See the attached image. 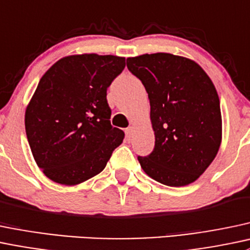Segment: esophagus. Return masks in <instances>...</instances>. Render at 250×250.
Returning a JSON list of instances; mask_svg holds the SVG:
<instances>
[{
  "label": "esophagus",
  "instance_id": "34e87169",
  "mask_svg": "<svg viewBox=\"0 0 250 250\" xmlns=\"http://www.w3.org/2000/svg\"><path fill=\"white\" fill-rule=\"evenodd\" d=\"M133 134H134V127H128L127 129H125V138H127L128 141L132 140Z\"/></svg>",
  "mask_w": 250,
  "mask_h": 250
}]
</instances>
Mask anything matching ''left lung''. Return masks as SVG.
<instances>
[{
  "label": "left lung",
  "instance_id": "left-lung-1",
  "mask_svg": "<svg viewBox=\"0 0 250 250\" xmlns=\"http://www.w3.org/2000/svg\"><path fill=\"white\" fill-rule=\"evenodd\" d=\"M148 93L154 149L138 157L162 185L183 187L209 167L222 143L220 102L213 83L193 60L167 52L127 59Z\"/></svg>",
  "mask_w": 250,
  "mask_h": 250
}]
</instances>
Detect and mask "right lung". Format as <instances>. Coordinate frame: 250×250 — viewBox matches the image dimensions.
Returning <instances> with one entry per match:
<instances>
[{
    "label": "right lung",
    "instance_id": "obj_1",
    "mask_svg": "<svg viewBox=\"0 0 250 250\" xmlns=\"http://www.w3.org/2000/svg\"><path fill=\"white\" fill-rule=\"evenodd\" d=\"M125 57L81 54L59 60L43 75L25 112L28 144L49 180L77 186L98 175L125 133L110 122L106 90Z\"/></svg>",
    "mask_w": 250,
    "mask_h": 250
}]
</instances>
